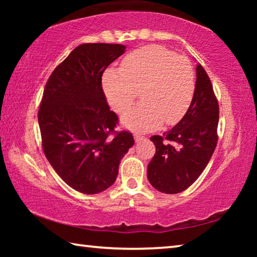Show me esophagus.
Here are the masks:
<instances>
[{
	"label": "esophagus",
	"mask_w": 257,
	"mask_h": 257,
	"mask_svg": "<svg viewBox=\"0 0 257 257\" xmlns=\"http://www.w3.org/2000/svg\"><path fill=\"white\" fill-rule=\"evenodd\" d=\"M134 137H135V141H136V142H139V141H142V139H144V136H143V135H141V134H135Z\"/></svg>",
	"instance_id": "34e87169"
}]
</instances>
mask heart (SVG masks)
Segmentation results:
<instances>
[{"mask_svg":"<svg viewBox=\"0 0 257 257\" xmlns=\"http://www.w3.org/2000/svg\"><path fill=\"white\" fill-rule=\"evenodd\" d=\"M103 88L119 114L127 112L138 96L142 103L122 118L132 129L149 130L163 122H179L188 111L195 93V72L184 55L161 45H146L129 53L121 68L103 73Z\"/></svg>","mask_w":257,"mask_h":257,"instance_id":"1","label":"heart"}]
</instances>
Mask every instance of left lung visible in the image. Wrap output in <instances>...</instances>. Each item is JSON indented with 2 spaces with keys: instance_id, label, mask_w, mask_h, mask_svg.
Listing matches in <instances>:
<instances>
[{
  "instance_id": "left-lung-1",
  "label": "left lung",
  "mask_w": 257,
  "mask_h": 257,
  "mask_svg": "<svg viewBox=\"0 0 257 257\" xmlns=\"http://www.w3.org/2000/svg\"><path fill=\"white\" fill-rule=\"evenodd\" d=\"M190 106L179 122L151 141L155 154L147 167L151 185L165 194H178L196 181L217 144L219 102L210 77L201 64Z\"/></svg>"
}]
</instances>
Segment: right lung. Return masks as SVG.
I'll return each instance as SVG.
<instances>
[{"mask_svg": "<svg viewBox=\"0 0 257 257\" xmlns=\"http://www.w3.org/2000/svg\"><path fill=\"white\" fill-rule=\"evenodd\" d=\"M120 44L90 43L76 47L47 80L38 108L42 147L55 172L82 194H97L114 184L119 164L134 145L110 110L102 75L124 53Z\"/></svg>", "mask_w": 257, "mask_h": 257, "instance_id": "add662e5", "label": "right lung"}]
</instances>
